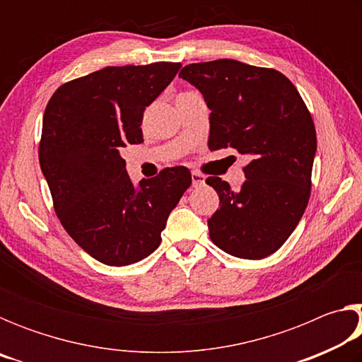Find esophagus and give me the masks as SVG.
I'll return each mask as SVG.
<instances>
[{"label":"esophagus","mask_w":362,"mask_h":362,"mask_svg":"<svg viewBox=\"0 0 362 362\" xmlns=\"http://www.w3.org/2000/svg\"><path fill=\"white\" fill-rule=\"evenodd\" d=\"M204 180H206V177H204L203 174H199V173H192V183H193V187H199V185H203Z\"/></svg>","instance_id":"obj_1"}]
</instances>
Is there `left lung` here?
Instances as JSON below:
<instances>
[{"mask_svg":"<svg viewBox=\"0 0 362 362\" xmlns=\"http://www.w3.org/2000/svg\"><path fill=\"white\" fill-rule=\"evenodd\" d=\"M179 76L199 89L211 110L209 148L231 146L250 158L238 192L207 177L220 199L207 220L211 240L240 259H265L286 243L308 204L316 153L308 108L273 69L218 59L183 66Z\"/></svg>","mask_w":362,"mask_h":362,"instance_id":"1","label":"left lung"}]
</instances>
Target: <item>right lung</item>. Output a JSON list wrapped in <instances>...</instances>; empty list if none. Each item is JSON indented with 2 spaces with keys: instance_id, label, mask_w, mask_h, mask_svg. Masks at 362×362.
<instances>
[{
  "instance_id": "obj_1",
  "label": "right lung",
  "mask_w": 362,
  "mask_h": 362,
  "mask_svg": "<svg viewBox=\"0 0 362 362\" xmlns=\"http://www.w3.org/2000/svg\"><path fill=\"white\" fill-rule=\"evenodd\" d=\"M180 66H107L62 84L47 102L38 155L54 209L78 246L105 265H131L156 250L192 185L189 170L177 166L134 187L119 153L144 142L145 108Z\"/></svg>"
}]
</instances>
